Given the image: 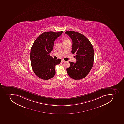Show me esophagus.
I'll return each instance as SVG.
<instances>
[{
    "mask_svg": "<svg viewBox=\"0 0 124 124\" xmlns=\"http://www.w3.org/2000/svg\"><path fill=\"white\" fill-rule=\"evenodd\" d=\"M65 62V61H64V60H62V62Z\"/></svg>",
    "mask_w": 124,
    "mask_h": 124,
    "instance_id": "1",
    "label": "esophagus"
}]
</instances>
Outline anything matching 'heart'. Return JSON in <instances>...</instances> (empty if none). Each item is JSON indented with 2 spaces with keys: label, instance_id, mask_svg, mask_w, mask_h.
<instances>
[{
  "label": "heart",
  "instance_id": "heart-1",
  "mask_svg": "<svg viewBox=\"0 0 124 124\" xmlns=\"http://www.w3.org/2000/svg\"><path fill=\"white\" fill-rule=\"evenodd\" d=\"M62 42H63L64 44H67L68 43L71 42L70 40L69 39H68V38H66V37H65V38H64L63 39H62Z\"/></svg>",
  "mask_w": 124,
  "mask_h": 124
}]
</instances>
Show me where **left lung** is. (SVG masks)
<instances>
[{"mask_svg":"<svg viewBox=\"0 0 124 124\" xmlns=\"http://www.w3.org/2000/svg\"><path fill=\"white\" fill-rule=\"evenodd\" d=\"M72 40L71 53L75 54V63L69 62V67L66 69L68 74L76 80L87 76L93 66L94 61V49L89 40L80 33L73 31L65 32Z\"/></svg>","mask_w":124,"mask_h":124,"instance_id":"1","label":"left lung"}]
</instances>
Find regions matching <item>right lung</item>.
Wrapping results in <instances>:
<instances>
[{
  "instance_id": "1",
  "label": "right lung",
  "mask_w": 124,
  "mask_h": 124,
  "mask_svg": "<svg viewBox=\"0 0 124 124\" xmlns=\"http://www.w3.org/2000/svg\"><path fill=\"white\" fill-rule=\"evenodd\" d=\"M63 31L55 33L45 32L37 38L30 51V58L34 72L44 80L53 78L55 73V65L61 62V59L55 60L50 56L55 40Z\"/></svg>"
}]
</instances>
